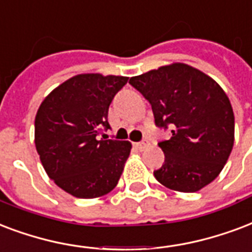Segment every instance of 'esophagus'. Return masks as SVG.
<instances>
[{"mask_svg":"<svg viewBox=\"0 0 252 252\" xmlns=\"http://www.w3.org/2000/svg\"><path fill=\"white\" fill-rule=\"evenodd\" d=\"M134 147L137 148L139 151H144V149H147L149 147V143H148L147 140H144V141H140V143L134 144Z\"/></svg>","mask_w":252,"mask_h":252,"instance_id":"obj_1","label":"esophagus"}]
</instances>
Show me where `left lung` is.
Instances as JSON below:
<instances>
[{"instance_id":"obj_1","label":"left lung","mask_w":252,"mask_h":252,"mask_svg":"<svg viewBox=\"0 0 252 252\" xmlns=\"http://www.w3.org/2000/svg\"><path fill=\"white\" fill-rule=\"evenodd\" d=\"M152 105L158 128L172 137L158 143L165 155L153 172L169 189L194 193L214 181L234 145V112L216 80L184 63H173L130 78Z\"/></svg>"}]
</instances>
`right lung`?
<instances>
[{"instance_id": "1", "label": "right lung", "mask_w": 252, "mask_h": 252, "mask_svg": "<svg viewBox=\"0 0 252 252\" xmlns=\"http://www.w3.org/2000/svg\"><path fill=\"white\" fill-rule=\"evenodd\" d=\"M126 76L80 74L46 96L35 116V148L47 176L76 198H96L118 185L129 141L99 137Z\"/></svg>"}]
</instances>
